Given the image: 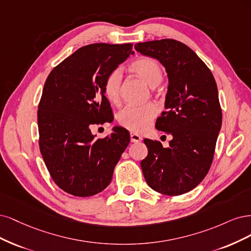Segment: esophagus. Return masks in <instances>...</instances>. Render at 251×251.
Masks as SVG:
<instances>
[{
    "instance_id": "34e87169",
    "label": "esophagus",
    "mask_w": 251,
    "mask_h": 251,
    "mask_svg": "<svg viewBox=\"0 0 251 251\" xmlns=\"http://www.w3.org/2000/svg\"><path fill=\"white\" fill-rule=\"evenodd\" d=\"M130 140L132 143H137L140 142L142 140V136L139 135L137 133H134V132H131L130 133Z\"/></svg>"
}]
</instances>
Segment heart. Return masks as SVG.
Returning a JSON list of instances; mask_svg holds the SVG:
<instances>
[{
	"mask_svg": "<svg viewBox=\"0 0 251 251\" xmlns=\"http://www.w3.org/2000/svg\"><path fill=\"white\" fill-rule=\"evenodd\" d=\"M130 69L152 87L158 85L164 77L163 68L154 58L151 57L139 58L131 63ZM122 79V72L120 69H115L108 73L104 80L103 92L111 103H117L120 99ZM157 111V106L154 103L127 106L119 112L118 122L121 126L130 131L144 132L151 126Z\"/></svg>",
	"mask_w": 251,
	"mask_h": 251,
	"instance_id": "1",
	"label": "heart"
}]
</instances>
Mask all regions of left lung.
Masks as SVG:
<instances>
[{
  "label": "left lung",
  "mask_w": 251,
  "mask_h": 251,
  "mask_svg": "<svg viewBox=\"0 0 251 251\" xmlns=\"http://www.w3.org/2000/svg\"><path fill=\"white\" fill-rule=\"evenodd\" d=\"M134 48L166 68L169 86L165 110L155 127L173 136L169 148L158 141L144 140L148 155L141 161L142 171L152 190L181 195L197 187L213 163L222 124L215 78L197 54L178 40H152Z\"/></svg>",
  "instance_id": "8db88e82"
}]
</instances>
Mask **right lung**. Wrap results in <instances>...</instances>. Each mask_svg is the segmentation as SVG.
I'll return each mask as SVG.
<instances>
[{
    "mask_svg": "<svg viewBox=\"0 0 251 251\" xmlns=\"http://www.w3.org/2000/svg\"><path fill=\"white\" fill-rule=\"evenodd\" d=\"M132 52V44L80 48L48 76L37 110L39 150L52 179L71 195L90 197L110 183L130 141L123 127L104 139L91 128L111 118L104 80Z\"/></svg>",
    "mask_w": 251,
    "mask_h": 251,
    "instance_id": "1",
    "label": "right lung"
}]
</instances>
